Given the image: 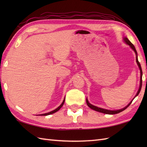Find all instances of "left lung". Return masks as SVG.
<instances>
[{"label": "left lung", "instance_id": "1", "mask_svg": "<svg viewBox=\"0 0 147 147\" xmlns=\"http://www.w3.org/2000/svg\"><path fill=\"white\" fill-rule=\"evenodd\" d=\"M123 41L125 42L127 45H128L131 48V49L133 50V51L135 52V54H136V63L137 64H138V67L140 69V86H139V89L138 90V92H137L136 95L135 96V97L133 98V99L135 98L136 96H138V94L140 93V91H141V89H142V75H143V73H142V67H141V65H140V62L138 60V54H137V52L136 51V49L135 47V46L133 45V43L131 42L129 40L127 39V37H124L123 38ZM133 99L128 104H127L125 107H124L123 109H119V110H108V109H103V108H100V107H96V106L95 105H93L92 104H90V103L88 102V98H86V104L87 105H88V107L90 108L93 109V110H94L95 111H97V112H102V113H104V114H118L119 113V112L123 111L125 110V109L128 107V106L131 104L132 101L133 100Z\"/></svg>", "mask_w": 147, "mask_h": 147}]
</instances>
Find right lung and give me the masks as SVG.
I'll list each match as a JSON object with an SVG mask.
<instances>
[{"label":"right lung","instance_id":"add662e5","mask_svg":"<svg viewBox=\"0 0 147 147\" xmlns=\"http://www.w3.org/2000/svg\"><path fill=\"white\" fill-rule=\"evenodd\" d=\"M64 101H65V97H64V100H63V102H62V104L59 106V107L57 108V109H54V111H51V112H47V113H45V114H40V115H51V114H54V113H55V112H56L57 111H58L59 109H60L62 107V105H64Z\"/></svg>","mask_w":147,"mask_h":147}]
</instances>
